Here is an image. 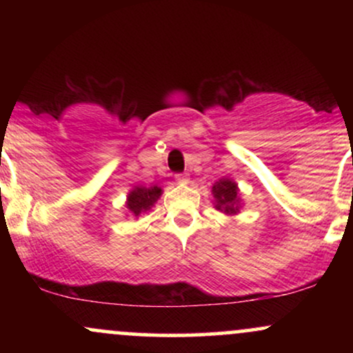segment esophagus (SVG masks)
<instances>
[{"label":"esophagus","mask_w":353,"mask_h":353,"mask_svg":"<svg viewBox=\"0 0 353 353\" xmlns=\"http://www.w3.org/2000/svg\"><path fill=\"white\" fill-rule=\"evenodd\" d=\"M176 182L177 184H188L189 176L188 174H176Z\"/></svg>","instance_id":"1"}]
</instances>
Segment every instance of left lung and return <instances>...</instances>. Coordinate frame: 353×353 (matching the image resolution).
<instances>
[{
  "label": "left lung",
  "mask_w": 353,
  "mask_h": 353,
  "mask_svg": "<svg viewBox=\"0 0 353 353\" xmlns=\"http://www.w3.org/2000/svg\"><path fill=\"white\" fill-rule=\"evenodd\" d=\"M214 199H216V209L228 216H236L241 209V197H239L237 184L230 179H219L212 185Z\"/></svg>",
  "instance_id": "8db88e82"
}]
</instances>
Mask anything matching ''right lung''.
<instances>
[{
    "label": "right lung",
    "mask_w": 353,
    "mask_h": 353,
    "mask_svg": "<svg viewBox=\"0 0 353 353\" xmlns=\"http://www.w3.org/2000/svg\"><path fill=\"white\" fill-rule=\"evenodd\" d=\"M163 189L159 185H151V188H144V185H137L128 194V202L125 208L134 217H139L141 214L149 210L154 205V202L161 197Z\"/></svg>",
    "instance_id": "right-lung-1"
}]
</instances>
